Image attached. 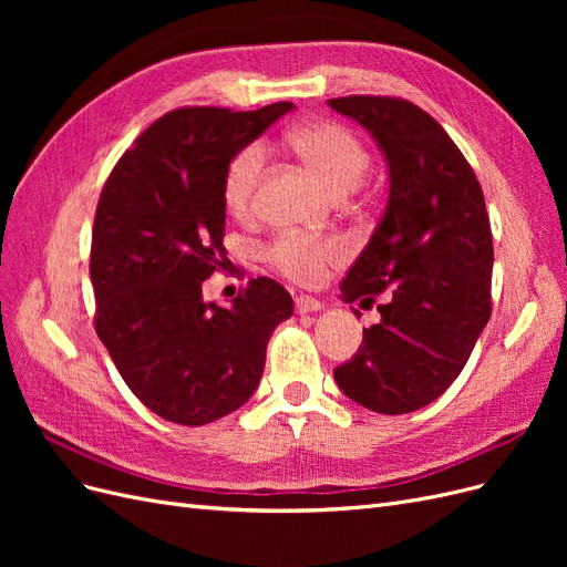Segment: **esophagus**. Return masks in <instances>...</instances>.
<instances>
[{
  "instance_id": "1",
  "label": "esophagus",
  "mask_w": 567,
  "mask_h": 567,
  "mask_svg": "<svg viewBox=\"0 0 567 567\" xmlns=\"http://www.w3.org/2000/svg\"><path fill=\"white\" fill-rule=\"evenodd\" d=\"M323 302H319L312 296H298L296 298V312L298 315H312V312H321Z\"/></svg>"
}]
</instances>
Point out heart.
<instances>
[{
    "mask_svg": "<svg viewBox=\"0 0 567 567\" xmlns=\"http://www.w3.org/2000/svg\"><path fill=\"white\" fill-rule=\"evenodd\" d=\"M302 163L333 188V194L346 196L362 184L369 169V153L357 136L338 123H307L296 127L288 136ZM265 169V148L248 144L229 161L221 198L227 210L244 217L252 210L257 186ZM342 248L333 238H317L305 234H281L267 246L265 257L286 277L300 284H310L321 277L326 265L340 260Z\"/></svg>",
    "mask_w": 567,
    "mask_h": 567,
    "instance_id": "1",
    "label": "heart"
}]
</instances>
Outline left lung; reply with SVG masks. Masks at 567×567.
<instances>
[{
    "mask_svg": "<svg viewBox=\"0 0 567 567\" xmlns=\"http://www.w3.org/2000/svg\"><path fill=\"white\" fill-rule=\"evenodd\" d=\"M329 106L373 136L390 184L379 227L340 286L346 302L388 300L333 379L375 414H409L456 381L492 315L483 188L437 120L409 101L342 96Z\"/></svg>",
    "mask_w": 567,
    "mask_h": 567,
    "instance_id": "1",
    "label": "left lung"
}]
</instances>
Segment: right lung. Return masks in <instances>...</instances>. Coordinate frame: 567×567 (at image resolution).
<instances>
[{
	"label": "right lung",
	"instance_id": "1",
	"mask_svg": "<svg viewBox=\"0 0 567 567\" xmlns=\"http://www.w3.org/2000/svg\"><path fill=\"white\" fill-rule=\"evenodd\" d=\"M293 109L169 111L101 192L90 260L96 333L127 388L165 421L205 425L244 406L274 329L293 315L288 290L265 277L229 307L203 298V281L225 267L227 165Z\"/></svg>",
	"mask_w": 567,
	"mask_h": 567
}]
</instances>
